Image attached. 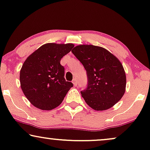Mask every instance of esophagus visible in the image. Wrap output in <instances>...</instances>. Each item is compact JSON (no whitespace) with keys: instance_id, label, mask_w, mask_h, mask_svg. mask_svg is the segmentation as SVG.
<instances>
[{"instance_id":"esophagus-1","label":"esophagus","mask_w":150,"mask_h":150,"mask_svg":"<svg viewBox=\"0 0 150 150\" xmlns=\"http://www.w3.org/2000/svg\"><path fill=\"white\" fill-rule=\"evenodd\" d=\"M72 83H73L74 85V86H76L77 85V82H76V79H73Z\"/></svg>"}]
</instances>
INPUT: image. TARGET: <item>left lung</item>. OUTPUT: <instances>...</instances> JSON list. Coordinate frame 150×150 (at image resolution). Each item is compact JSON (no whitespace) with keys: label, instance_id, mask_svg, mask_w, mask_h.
<instances>
[{"label":"left lung","instance_id":"8db88e82","mask_svg":"<svg viewBox=\"0 0 150 150\" xmlns=\"http://www.w3.org/2000/svg\"><path fill=\"white\" fill-rule=\"evenodd\" d=\"M71 52L87 71V85L81 91L86 103L94 110H104L120 101L126 90V77L119 59L93 45H79Z\"/></svg>","mask_w":150,"mask_h":150}]
</instances>
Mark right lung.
I'll use <instances>...</instances> for the list:
<instances>
[{
	"mask_svg": "<svg viewBox=\"0 0 150 150\" xmlns=\"http://www.w3.org/2000/svg\"><path fill=\"white\" fill-rule=\"evenodd\" d=\"M74 44L48 43L32 53L22 65L20 73L22 91L29 102L42 110L57 107L73 84L65 81V68L60 61Z\"/></svg>",
	"mask_w": 150,
	"mask_h": 150,
	"instance_id": "obj_1",
	"label": "right lung"
}]
</instances>
